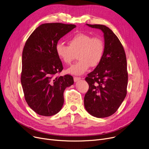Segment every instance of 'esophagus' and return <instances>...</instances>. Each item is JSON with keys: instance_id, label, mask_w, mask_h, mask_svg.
Instances as JSON below:
<instances>
[{"instance_id": "esophagus-1", "label": "esophagus", "mask_w": 149, "mask_h": 149, "mask_svg": "<svg viewBox=\"0 0 149 149\" xmlns=\"http://www.w3.org/2000/svg\"><path fill=\"white\" fill-rule=\"evenodd\" d=\"M80 80H81V77H74V82H77L78 81H79Z\"/></svg>"}]
</instances>
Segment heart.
I'll use <instances>...</instances> for the list:
<instances>
[{"instance_id":"1","label":"heart","mask_w":149,"mask_h":149,"mask_svg":"<svg viewBox=\"0 0 149 149\" xmlns=\"http://www.w3.org/2000/svg\"><path fill=\"white\" fill-rule=\"evenodd\" d=\"M69 46L58 42L56 46V51L58 58L66 64H69L77 54L79 59L77 63L69 67L66 72L72 75H80L86 72L90 66H98L103 59L104 44L100 37L78 33L68 41Z\"/></svg>"}]
</instances>
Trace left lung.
Here are the masks:
<instances>
[{
  "label": "left lung",
  "mask_w": 149,
  "mask_h": 149,
  "mask_svg": "<svg viewBox=\"0 0 149 149\" xmlns=\"http://www.w3.org/2000/svg\"><path fill=\"white\" fill-rule=\"evenodd\" d=\"M86 25L104 33V52L102 60L85 80L89 90L84 98L86 110L97 118L113 115L127 94L128 73L123 46L113 31L103 25Z\"/></svg>",
  "instance_id": "obj_1"
}]
</instances>
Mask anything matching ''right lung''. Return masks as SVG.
Here are the masks:
<instances>
[{
  "instance_id": "obj_1",
  "label": "right lung",
  "mask_w": 149,
  "mask_h": 149,
  "mask_svg": "<svg viewBox=\"0 0 149 149\" xmlns=\"http://www.w3.org/2000/svg\"><path fill=\"white\" fill-rule=\"evenodd\" d=\"M75 27L61 23H44L33 31L25 43L21 84L27 104L38 115L49 116L57 113L64 103L65 89L74 84L70 75L55 77L63 68L56 46Z\"/></svg>"
}]
</instances>
